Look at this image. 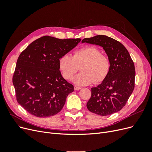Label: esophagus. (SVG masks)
<instances>
[{
    "label": "esophagus",
    "instance_id": "1",
    "mask_svg": "<svg viewBox=\"0 0 152 152\" xmlns=\"http://www.w3.org/2000/svg\"><path fill=\"white\" fill-rule=\"evenodd\" d=\"M81 89V87H77V86H75L74 87V89L75 90H80Z\"/></svg>",
    "mask_w": 152,
    "mask_h": 152
}]
</instances>
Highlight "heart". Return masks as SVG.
<instances>
[{
	"label": "heart",
	"instance_id": "obj_1",
	"mask_svg": "<svg viewBox=\"0 0 152 152\" xmlns=\"http://www.w3.org/2000/svg\"><path fill=\"white\" fill-rule=\"evenodd\" d=\"M58 65L63 78L70 80L81 66L79 74L73 79L77 86H87L94 82L99 83L107 77L110 62L107 56L94 46H88L75 50L73 56L66 54L59 58Z\"/></svg>",
	"mask_w": 152,
	"mask_h": 152
}]
</instances>
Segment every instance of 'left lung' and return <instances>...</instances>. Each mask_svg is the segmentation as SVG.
<instances>
[{
    "mask_svg": "<svg viewBox=\"0 0 152 152\" xmlns=\"http://www.w3.org/2000/svg\"><path fill=\"white\" fill-rule=\"evenodd\" d=\"M84 42L102 47L110 62L107 77L91 88L87 109L102 116L120 111L134 88L135 67L129 53L120 42L106 35L86 38L82 40Z\"/></svg>",
    "mask_w": 152,
    "mask_h": 152,
    "instance_id": "left-lung-1",
    "label": "left lung"
}]
</instances>
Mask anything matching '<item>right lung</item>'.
Masks as SVG:
<instances>
[{"label": "right lung", "instance_id": "1", "mask_svg": "<svg viewBox=\"0 0 152 152\" xmlns=\"http://www.w3.org/2000/svg\"><path fill=\"white\" fill-rule=\"evenodd\" d=\"M80 40L44 36L20 54L12 83L18 103L30 114L48 117L61 111L73 86L62 77L58 60Z\"/></svg>", "mask_w": 152, "mask_h": 152}]
</instances>
